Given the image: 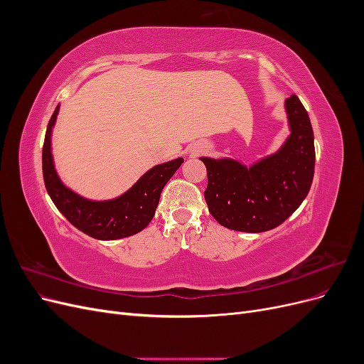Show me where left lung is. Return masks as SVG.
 Segmentation results:
<instances>
[{
	"instance_id": "obj_1",
	"label": "left lung",
	"mask_w": 364,
	"mask_h": 364,
	"mask_svg": "<svg viewBox=\"0 0 364 364\" xmlns=\"http://www.w3.org/2000/svg\"><path fill=\"white\" fill-rule=\"evenodd\" d=\"M285 109L291 134L274 155L249 168L234 159L200 158L208 173L205 200L222 226L266 232L284 223L310 191L316 161L310 117L294 94Z\"/></svg>"
}]
</instances>
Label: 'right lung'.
<instances>
[{
	"mask_svg": "<svg viewBox=\"0 0 364 364\" xmlns=\"http://www.w3.org/2000/svg\"><path fill=\"white\" fill-rule=\"evenodd\" d=\"M59 106L51 115L42 147L43 182L53 203L68 222L83 234L97 240H118L138 234L150 222L159 203L162 188L183 159L178 158L150 168L123 196L106 202H92L65 186L54 170L51 156V129Z\"/></svg>",
	"mask_w": 364,
	"mask_h": 364,
	"instance_id": "add662e5",
	"label": "right lung"
}]
</instances>
